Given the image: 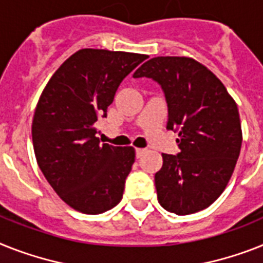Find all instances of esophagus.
Returning <instances> with one entry per match:
<instances>
[{
	"label": "esophagus",
	"mask_w": 263,
	"mask_h": 263,
	"mask_svg": "<svg viewBox=\"0 0 263 263\" xmlns=\"http://www.w3.org/2000/svg\"><path fill=\"white\" fill-rule=\"evenodd\" d=\"M145 152H146V149H141V147H137V149H136V156H137V158H140L141 156L144 155Z\"/></svg>",
	"instance_id": "1"
}]
</instances>
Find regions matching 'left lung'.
Listing matches in <instances>:
<instances>
[{
  "instance_id": "obj_1",
  "label": "left lung",
  "mask_w": 263,
  "mask_h": 263,
  "mask_svg": "<svg viewBox=\"0 0 263 263\" xmlns=\"http://www.w3.org/2000/svg\"><path fill=\"white\" fill-rule=\"evenodd\" d=\"M133 78H149L161 86L166 129L179 133L180 152L162 153V168L155 175L158 203L176 215L210 207L224 191L239 157L236 103L207 67L190 58H153Z\"/></svg>"
}]
</instances>
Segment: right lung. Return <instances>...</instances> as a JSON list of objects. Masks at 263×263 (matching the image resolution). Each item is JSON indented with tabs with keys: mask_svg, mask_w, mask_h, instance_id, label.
Returning <instances> with one entry per match:
<instances>
[{
	"mask_svg": "<svg viewBox=\"0 0 263 263\" xmlns=\"http://www.w3.org/2000/svg\"><path fill=\"white\" fill-rule=\"evenodd\" d=\"M146 55L80 49L59 67L34 111L32 141L45 179L69 207L102 214L122 199L134 149L101 144L97 122L107 117L119 84Z\"/></svg>",
	"mask_w": 263,
	"mask_h": 263,
	"instance_id": "right-lung-1",
	"label": "right lung"
}]
</instances>
